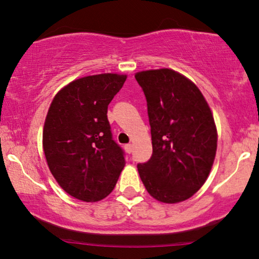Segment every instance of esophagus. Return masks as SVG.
<instances>
[{"instance_id": "obj_1", "label": "esophagus", "mask_w": 259, "mask_h": 259, "mask_svg": "<svg viewBox=\"0 0 259 259\" xmlns=\"http://www.w3.org/2000/svg\"><path fill=\"white\" fill-rule=\"evenodd\" d=\"M125 150H126L127 153H132V151H133V145H132V144H127V145H125Z\"/></svg>"}]
</instances>
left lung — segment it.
<instances>
[{
  "instance_id": "obj_1",
  "label": "left lung",
  "mask_w": 259,
  "mask_h": 259,
  "mask_svg": "<svg viewBox=\"0 0 259 259\" xmlns=\"http://www.w3.org/2000/svg\"><path fill=\"white\" fill-rule=\"evenodd\" d=\"M147 101L153 153L138 172L165 204L189 199L204 185L217 151V127L199 88L169 68L136 73Z\"/></svg>"
}]
</instances>
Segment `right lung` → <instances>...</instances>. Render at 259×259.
Returning <instances> with one entry per match:
<instances>
[{"mask_svg":"<svg viewBox=\"0 0 259 259\" xmlns=\"http://www.w3.org/2000/svg\"><path fill=\"white\" fill-rule=\"evenodd\" d=\"M126 79L115 73L80 77L61 88L49 106L42 134L46 160L62 190L79 200L104 199L125 167L107 108Z\"/></svg>","mask_w":259,"mask_h":259,"instance_id":"add662e5","label":"right lung"}]
</instances>
